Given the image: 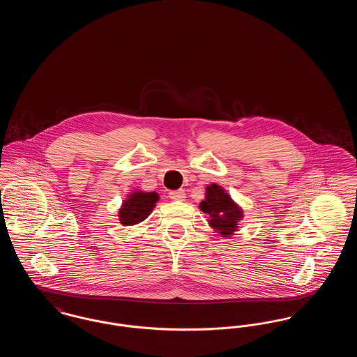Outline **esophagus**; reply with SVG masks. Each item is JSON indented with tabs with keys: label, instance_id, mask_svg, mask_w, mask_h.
Wrapping results in <instances>:
<instances>
[{
	"label": "esophagus",
	"instance_id": "1",
	"mask_svg": "<svg viewBox=\"0 0 357 357\" xmlns=\"http://www.w3.org/2000/svg\"><path fill=\"white\" fill-rule=\"evenodd\" d=\"M170 195L171 199L172 201H185V198H186V192H185V190H175V191H170Z\"/></svg>",
	"mask_w": 357,
	"mask_h": 357
}]
</instances>
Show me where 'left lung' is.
Masks as SVG:
<instances>
[{"label": "left lung", "mask_w": 357, "mask_h": 357, "mask_svg": "<svg viewBox=\"0 0 357 357\" xmlns=\"http://www.w3.org/2000/svg\"><path fill=\"white\" fill-rule=\"evenodd\" d=\"M201 211L208 215V225L222 237H230L243 220V211L220 185L206 187L204 199L199 204Z\"/></svg>", "instance_id": "left-lung-1"}]
</instances>
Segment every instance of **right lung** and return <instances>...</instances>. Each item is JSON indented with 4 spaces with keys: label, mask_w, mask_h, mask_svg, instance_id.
I'll list each match as a JSON object with an SVG mask.
<instances>
[{
    "label": "right lung",
    "mask_w": 357,
    "mask_h": 357,
    "mask_svg": "<svg viewBox=\"0 0 357 357\" xmlns=\"http://www.w3.org/2000/svg\"><path fill=\"white\" fill-rule=\"evenodd\" d=\"M159 201V195L155 191L136 190L128 194L127 199L119 208V221L124 226L137 225L143 222L153 210L155 204Z\"/></svg>",
    "instance_id": "1"
}]
</instances>
